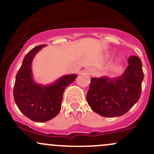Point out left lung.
<instances>
[{
	"instance_id": "1",
	"label": "left lung",
	"mask_w": 154,
	"mask_h": 154,
	"mask_svg": "<svg viewBox=\"0 0 154 154\" xmlns=\"http://www.w3.org/2000/svg\"><path fill=\"white\" fill-rule=\"evenodd\" d=\"M128 63L123 75L118 79H91L87 100L98 115L106 117L122 116L140 99L144 78L143 64L136 56L130 57Z\"/></svg>"
}]
</instances>
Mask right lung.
Returning <instances> with one entry per match:
<instances>
[{
  "instance_id": "add662e5",
  "label": "right lung",
  "mask_w": 154,
  "mask_h": 154,
  "mask_svg": "<svg viewBox=\"0 0 154 154\" xmlns=\"http://www.w3.org/2000/svg\"><path fill=\"white\" fill-rule=\"evenodd\" d=\"M44 46H36L26 54L16 75L13 90L18 109L25 116L36 122H45L57 116L62 106L64 90L77 78L75 74L64 75L47 87L34 83L31 75V62Z\"/></svg>"
}]
</instances>
